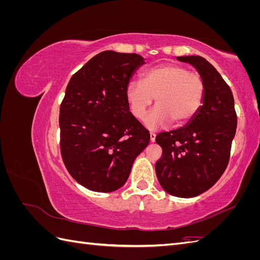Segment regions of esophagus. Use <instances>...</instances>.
I'll return each mask as SVG.
<instances>
[{
	"label": "esophagus",
	"mask_w": 260,
	"mask_h": 260,
	"mask_svg": "<svg viewBox=\"0 0 260 260\" xmlns=\"http://www.w3.org/2000/svg\"><path fill=\"white\" fill-rule=\"evenodd\" d=\"M149 137H151V142H155L156 133L155 132H151V133H149Z\"/></svg>",
	"instance_id": "obj_1"
}]
</instances>
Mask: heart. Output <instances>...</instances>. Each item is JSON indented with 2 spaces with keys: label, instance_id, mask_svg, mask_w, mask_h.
Returning a JSON list of instances; mask_svg holds the SVG:
<instances>
[{
  "label": "heart",
  "instance_id": "b5f03b06",
  "mask_svg": "<svg viewBox=\"0 0 260 260\" xmlns=\"http://www.w3.org/2000/svg\"><path fill=\"white\" fill-rule=\"evenodd\" d=\"M205 91L201 75L168 62L145 69L141 81H130L125 86V100L131 114L141 120L155 99L157 106L144 123L156 130L171 121L180 125L193 119L203 105Z\"/></svg>",
  "mask_w": 260,
  "mask_h": 260
}]
</instances>
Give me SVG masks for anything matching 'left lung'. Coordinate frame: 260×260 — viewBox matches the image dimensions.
<instances>
[{"label":"left lung","instance_id":"obj_1","mask_svg":"<svg viewBox=\"0 0 260 260\" xmlns=\"http://www.w3.org/2000/svg\"><path fill=\"white\" fill-rule=\"evenodd\" d=\"M205 82V98L199 113L184 127L156 137L162 155L155 165L161 187L177 198H194L214 185L230 158L238 118L230 86L202 56H180Z\"/></svg>","mask_w":260,"mask_h":260}]
</instances>
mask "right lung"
<instances>
[{
  "label": "right lung",
  "instance_id": "right-lung-1",
  "mask_svg": "<svg viewBox=\"0 0 260 260\" xmlns=\"http://www.w3.org/2000/svg\"><path fill=\"white\" fill-rule=\"evenodd\" d=\"M143 64L136 53L104 51L69 80L59 109L60 152L69 174L91 191L121 187L149 143L125 100V86Z\"/></svg>",
  "mask_w": 260,
  "mask_h": 260
}]
</instances>
